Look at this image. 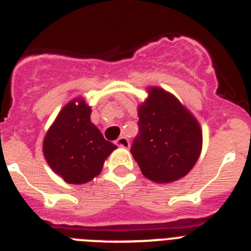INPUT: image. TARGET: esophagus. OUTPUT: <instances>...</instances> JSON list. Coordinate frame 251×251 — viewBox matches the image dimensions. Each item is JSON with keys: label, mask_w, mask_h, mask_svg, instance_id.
<instances>
[{"label": "esophagus", "mask_w": 251, "mask_h": 251, "mask_svg": "<svg viewBox=\"0 0 251 251\" xmlns=\"http://www.w3.org/2000/svg\"><path fill=\"white\" fill-rule=\"evenodd\" d=\"M116 145L120 146V148L127 149L130 146V142H128V140L125 136H121L116 140Z\"/></svg>", "instance_id": "34e87169"}]
</instances>
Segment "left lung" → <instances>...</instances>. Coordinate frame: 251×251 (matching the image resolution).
<instances>
[{"label":"left lung","instance_id":"8db88e82","mask_svg":"<svg viewBox=\"0 0 251 251\" xmlns=\"http://www.w3.org/2000/svg\"><path fill=\"white\" fill-rule=\"evenodd\" d=\"M140 134L131 153L142 175L157 184L181 179L194 168L202 149L196 117L173 94L148 87V99L137 106Z\"/></svg>","mask_w":251,"mask_h":251}]
</instances>
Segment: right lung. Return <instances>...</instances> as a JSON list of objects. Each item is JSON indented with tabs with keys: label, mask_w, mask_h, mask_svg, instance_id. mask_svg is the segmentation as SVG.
Wrapping results in <instances>:
<instances>
[{
	"label": "right lung",
	"mask_w": 251,
	"mask_h": 251,
	"mask_svg": "<svg viewBox=\"0 0 251 251\" xmlns=\"http://www.w3.org/2000/svg\"><path fill=\"white\" fill-rule=\"evenodd\" d=\"M91 106L75 98L61 109L47 130L42 151L50 168L69 184H85L101 173L117 149L91 123Z\"/></svg>",
	"instance_id": "add662e5"
}]
</instances>
